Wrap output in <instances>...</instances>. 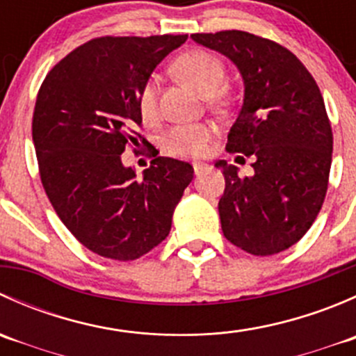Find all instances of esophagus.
Listing matches in <instances>:
<instances>
[{
    "label": "esophagus",
    "mask_w": 356,
    "mask_h": 356,
    "mask_svg": "<svg viewBox=\"0 0 356 356\" xmlns=\"http://www.w3.org/2000/svg\"><path fill=\"white\" fill-rule=\"evenodd\" d=\"M193 168H195L196 175H201L204 170H208V165L207 163H193Z\"/></svg>",
    "instance_id": "obj_1"
}]
</instances>
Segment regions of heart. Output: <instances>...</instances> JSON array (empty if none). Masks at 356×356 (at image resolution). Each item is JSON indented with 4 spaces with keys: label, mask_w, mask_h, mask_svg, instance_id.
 <instances>
[{
    "label": "heart",
    "mask_w": 356,
    "mask_h": 356,
    "mask_svg": "<svg viewBox=\"0 0 356 356\" xmlns=\"http://www.w3.org/2000/svg\"><path fill=\"white\" fill-rule=\"evenodd\" d=\"M175 72L195 86L201 96L208 98L210 105H222L224 99L218 95L225 81V67L211 53L195 49L179 56L174 63ZM138 110L143 120L153 122L158 117V79H148L139 89ZM211 138V129L204 124H184L168 129L160 139V146L172 156H201Z\"/></svg>",
    "instance_id": "b5f03b06"
}]
</instances>
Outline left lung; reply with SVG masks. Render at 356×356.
<instances>
[{"label":"left lung","mask_w":356,"mask_h":356,"mask_svg":"<svg viewBox=\"0 0 356 356\" xmlns=\"http://www.w3.org/2000/svg\"><path fill=\"white\" fill-rule=\"evenodd\" d=\"M227 56L245 81V99L227 136L229 153L253 158V175L218 160L225 189L222 232L257 257L300 241L321 211L332 161V129L307 67L284 46L245 31L191 34Z\"/></svg>","instance_id":"left-lung-1"}]
</instances>
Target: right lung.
<instances>
[{
  "label": "right lung",
  "instance_id": "add662e5",
  "mask_svg": "<svg viewBox=\"0 0 356 356\" xmlns=\"http://www.w3.org/2000/svg\"><path fill=\"white\" fill-rule=\"evenodd\" d=\"M186 39H91L60 60L39 88L32 141L42 188L74 238L99 257L129 261L160 245L193 181L186 161L156 156L138 179L120 156L139 141L149 145L138 132L139 89Z\"/></svg>",
  "mask_w": 356,
  "mask_h": 356
}]
</instances>
